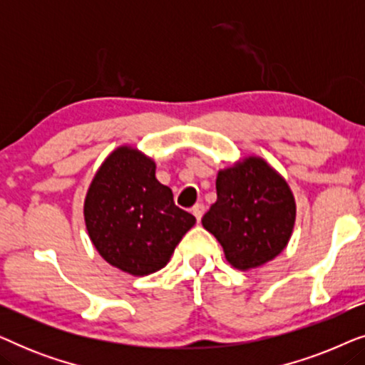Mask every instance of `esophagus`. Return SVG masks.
Returning <instances> with one entry per match:
<instances>
[{"instance_id":"esophagus-1","label":"esophagus","mask_w":365,"mask_h":365,"mask_svg":"<svg viewBox=\"0 0 365 365\" xmlns=\"http://www.w3.org/2000/svg\"><path fill=\"white\" fill-rule=\"evenodd\" d=\"M192 214H194V216H196L197 221H201V217H202V214H204V204L197 202L196 206L192 207Z\"/></svg>"}]
</instances>
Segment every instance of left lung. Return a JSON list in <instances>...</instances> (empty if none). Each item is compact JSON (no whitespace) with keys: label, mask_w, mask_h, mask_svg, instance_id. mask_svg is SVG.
I'll return each instance as SVG.
<instances>
[{"label":"left lung","mask_w":365,"mask_h":365,"mask_svg":"<svg viewBox=\"0 0 365 365\" xmlns=\"http://www.w3.org/2000/svg\"><path fill=\"white\" fill-rule=\"evenodd\" d=\"M216 191L217 201L204 214L202 226L231 266L247 271L284 251L296 222V201L276 169L262 158H244L217 173Z\"/></svg>","instance_id":"8db88e82"}]
</instances>
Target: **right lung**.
<instances>
[{
  "label": "right lung",
  "mask_w": 365,
  "mask_h": 365,
  "mask_svg": "<svg viewBox=\"0 0 365 365\" xmlns=\"http://www.w3.org/2000/svg\"><path fill=\"white\" fill-rule=\"evenodd\" d=\"M84 222L104 261L131 276H148L166 266L196 217L174 204L151 158L119 146L94 174Z\"/></svg>",
  "instance_id": "1"
}]
</instances>
